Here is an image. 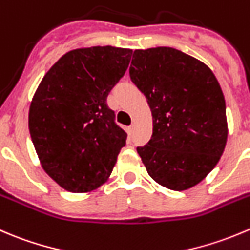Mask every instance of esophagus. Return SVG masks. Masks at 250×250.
<instances>
[{"mask_svg": "<svg viewBox=\"0 0 250 250\" xmlns=\"http://www.w3.org/2000/svg\"><path fill=\"white\" fill-rule=\"evenodd\" d=\"M134 132H135V125H129V127H128V133H129V134L132 135Z\"/></svg>", "mask_w": 250, "mask_h": 250, "instance_id": "esophagus-1", "label": "esophagus"}]
</instances>
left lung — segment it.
I'll list each match as a JSON object with an SVG mask.
<instances>
[{"label": "left lung", "instance_id": "8db88e82", "mask_svg": "<svg viewBox=\"0 0 250 250\" xmlns=\"http://www.w3.org/2000/svg\"><path fill=\"white\" fill-rule=\"evenodd\" d=\"M129 76L152 115L151 139L137 147L149 176L172 190L197 186L219 162L229 134L216 77L172 47L135 50Z\"/></svg>", "mask_w": 250, "mask_h": 250}]
</instances>
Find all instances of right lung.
<instances>
[{"label": "right lung", "instance_id": "add662e5", "mask_svg": "<svg viewBox=\"0 0 250 250\" xmlns=\"http://www.w3.org/2000/svg\"><path fill=\"white\" fill-rule=\"evenodd\" d=\"M132 50L77 48L39 84L29 108V132L46 173L63 189L88 193L110 177L127 133L106 104L125 73Z\"/></svg>", "mask_w": 250, "mask_h": 250}]
</instances>
